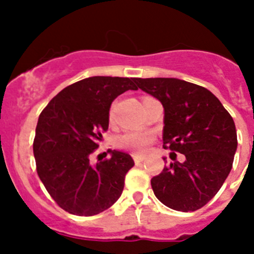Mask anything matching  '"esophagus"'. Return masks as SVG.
<instances>
[{"mask_svg": "<svg viewBox=\"0 0 254 254\" xmlns=\"http://www.w3.org/2000/svg\"><path fill=\"white\" fill-rule=\"evenodd\" d=\"M133 159H134V163L139 164V163H142V161H143L146 157L142 156V155H133Z\"/></svg>", "mask_w": 254, "mask_h": 254, "instance_id": "obj_1", "label": "esophagus"}]
</instances>
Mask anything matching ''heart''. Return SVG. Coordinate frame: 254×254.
<instances>
[{"instance_id":"obj_1","label":"heart","mask_w":254,"mask_h":254,"mask_svg":"<svg viewBox=\"0 0 254 254\" xmlns=\"http://www.w3.org/2000/svg\"><path fill=\"white\" fill-rule=\"evenodd\" d=\"M110 119H112V112L110 115ZM153 139L155 137L150 131H127L116 138V147L120 150L134 153V155H139L150 147Z\"/></svg>"}]
</instances>
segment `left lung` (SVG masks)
<instances>
[{
    "label": "left lung",
    "instance_id": "8db88e82",
    "mask_svg": "<svg viewBox=\"0 0 254 254\" xmlns=\"http://www.w3.org/2000/svg\"><path fill=\"white\" fill-rule=\"evenodd\" d=\"M137 85L163 104L164 148L186 157L153 177V193L174 210L203 208L232 168L238 138L231 115L216 95L192 82L156 77L137 78Z\"/></svg>",
    "mask_w": 254,
    "mask_h": 254
}]
</instances>
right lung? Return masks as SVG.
Wrapping results in <instances>:
<instances>
[{
    "mask_svg": "<svg viewBox=\"0 0 254 254\" xmlns=\"http://www.w3.org/2000/svg\"><path fill=\"white\" fill-rule=\"evenodd\" d=\"M137 89V78H84L64 87L40 114L33 140L36 169L45 189L65 212L95 216L121 196L125 176L134 165L130 155L108 151L110 159L95 167L89 156L107 131L111 103Z\"/></svg>",
    "mask_w": 254,
    "mask_h": 254,
    "instance_id": "1",
    "label": "right lung"
}]
</instances>
